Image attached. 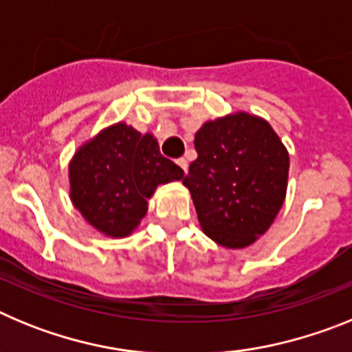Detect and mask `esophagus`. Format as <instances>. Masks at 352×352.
Wrapping results in <instances>:
<instances>
[{
  "mask_svg": "<svg viewBox=\"0 0 352 352\" xmlns=\"http://www.w3.org/2000/svg\"><path fill=\"white\" fill-rule=\"evenodd\" d=\"M176 164L182 167L183 173H186V169H188V162H186V158H178V160H176Z\"/></svg>",
  "mask_w": 352,
  "mask_h": 352,
  "instance_id": "esophagus-1",
  "label": "esophagus"
}]
</instances>
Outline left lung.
Segmentation results:
<instances>
[{
    "mask_svg": "<svg viewBox=\"0 0 352 352\" xmlns=\"http://www.w3.org/2000/svg\"><path fill=\"white\" fill-rule=\"evenodd\" d=\"M197 158L183 185L204 234L226 248H245L268 231L287 192L289 153L268 121L234 113L195 133Z\"/></svg>",
    "mask_w": 352,
    "mask_h": 352,
    "instance_id": "1",
    "label": "left lung"
}]
</instances>
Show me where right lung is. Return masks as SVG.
<instances>
[{
  "mask_svg": "<svg viewBox=\"0 0 352 352\" xmlns=\"http://www.w3.org/2000/svg\"><path fill=\"white\" fill-rule=\"evenodd\" d=\"M183 174L151 133L141 135L120 121L76 151L68 166L70 199L96 231L125 238L144 219L157 186L179 182Z\"/></svg>",
  "mask_w": 352,
  "mask_h": 352,
  "instance_id": "add662e5",
  "label": "right lung"
}]
</instances>
